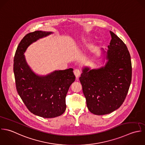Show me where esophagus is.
<instances>
[{"label":"esophagus","mask_w":145,"mask_h":145,"mask_svg":"<svg viewBox=\"0 0 145 145\" xmlns=\"http://www.w3.org/2000/svg\"><path fill=\"white\" fill-rule=\"evenodd\" d=\"M74 74H75L76 77L77 78H78L81 74V71L79 69H75L74 70Z\"/></svg>","instance_id":"obj_1"}]
</instances>
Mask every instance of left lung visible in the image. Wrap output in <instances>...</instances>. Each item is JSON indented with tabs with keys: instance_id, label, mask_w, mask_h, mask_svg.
<instances>
[{
	"instance_id": "left-lung-1",
	"label": "left lung",
	"mask_w": 145,
	"mask_h": 145,
	"mask_svg": "<svg viewBox=\"0 0 145 145\" xmlns=\"http://www.w3.org/2000/svg\"><path fill=\"white\" fill-rule=\"evenodd\" d=\"M112 40L108 61L99 69H83L80 81L89 111L95 115L109 114L118 109L128 93L132 80L131 56L124 42L110 31Z\"/></svg>"
}]
</instances>
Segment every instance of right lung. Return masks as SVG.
Here are the masks:
<instances>
[{
    "label": "right lung",
    "instance_id": "right-lung-1",
    "mask_svg": "<svg viewBox=\"0 0 145 145\" xmlns=\"http://www.w3.org/2000/svg\"><path fill=\"white\" fill-rule=\"evenodd\" d=\"M52 33L36 31L25 36L17 47L13 63L18 95L30 112L45 118H55L64 113L67 92L76 78L72 68L40 76L35 74L27 64L24 54L28 46Z\"/></svg>",
    "mask_w": 145,
    "mask_h": 145
}]
</instances>
